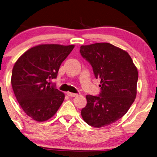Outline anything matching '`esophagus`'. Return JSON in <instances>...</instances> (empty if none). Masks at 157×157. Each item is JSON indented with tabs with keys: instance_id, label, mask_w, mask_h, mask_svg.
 Here are the masks:
<instances>
[{
	"instance_id": "esophagus-1",
	"label": "esophagus",
	"mask_w": 157,
	"mask_h": 157,
	"mask_svg": "<svg viewBox=\"0 0 157 157\" xmlns=\"http://www.w3.org/2000/svg\"><path fill=\"white\" fill-rule=\"evenodd\" d=\"M67 94L68 96H69V97H77V94L71 93V92H67Z\"/></svg>"
}]
</instances>
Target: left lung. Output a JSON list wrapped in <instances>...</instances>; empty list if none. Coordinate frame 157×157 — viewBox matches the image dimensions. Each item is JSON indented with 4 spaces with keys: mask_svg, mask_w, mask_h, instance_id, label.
I'll return each instance as SVG.
<instances>
[{
    "mask_svg": "<svg viewBox=\"0 0 157 157\" xmlns=\"http://www.w3.org/2000/svg\"><path fill=\"white\" fill-rule=\"evenodd\" d=\"M80 52L91 65L96 78L101 80L99 95L86 96L82 118L94 127L110 125L122 118L135 101L137 67L127 52L109 43L82 45Z\"/></svg>",
    "mask_w": 157,
    "mask_h": 157,
    "instance_id": "obj_1",
    "label": "left lung"
}]
</instances>
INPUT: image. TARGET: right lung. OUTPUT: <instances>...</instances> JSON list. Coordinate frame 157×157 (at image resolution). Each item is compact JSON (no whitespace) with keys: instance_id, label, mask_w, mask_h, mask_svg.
Masks as SVG:
<instances>
[{"instance_id":"1","label":"right lung","mask_w":157,"mask_h":157,"mask_svg":"<svg viewBox=\"0 0 157 157\" xmlns=\"http://www.w3.org/2000/svg\"><path fill=\"white\" fill-rule=\"evenodd\" d=\"M75 45L40 44L26 51L12 69V86L20 107L36 121L50 119L63 103L65 95L50 81L57 77L62 62Z\"/></svg>"}]
</instances>
